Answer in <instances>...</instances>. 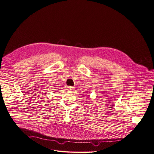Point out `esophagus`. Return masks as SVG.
<instances>
[{
  "mask_svg": "<svg viewBox=\"0 0 154 154\" xmlns=\"http://www.w3.org/2000/svg\"><path fill=\"white\" fill-rule=\"evenodd\" d=\"M74 87H72V86H69V87H68L67 88V89L68 90H69V91H73L74 90Z\"/></svg>",
  "mask_w": 154,
  "mask_h": 154,
  "instance_id": "esophagus-1",
  "label": "esophagus"
}]
</instances>
